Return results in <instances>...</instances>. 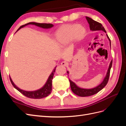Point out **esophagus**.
<instances>
[{
    "instance_id": "esophagus-1",
    "label": "esophagus",
    "mask_w": 126,
    "mask_h": 126,
    "mask_svg": "<svg viewBox=\"0 0 126 126\" xmlns=\"http://www.w3.org/2000/svg\"><path fill=\"white\" fill-rule=\"evenodd\" d=\"M61 64H62V65H63V66H67L68 63L67 62H65V61H64V62H62V63H61Z\"/></svg>"
}]
</instances>
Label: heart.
<instances>
[{
    "label": "heart",
    "mask_w": 126,
    "mask_h": 126,
    "mask_svg": "<svg viewBox=\"0 0 126 126\" xmlns=\"http://www.w3.org/2000/svg\"><path fill=\"white\" fill-rule=\"evenodd\" d=\"M85 28L81 25L75 24L63 25L55 33L57 41L63 46L68 45L72 39L80 40L84 36Z\"/></svg>",
    "instance_id": "b5f03b06"
}]
</instances>
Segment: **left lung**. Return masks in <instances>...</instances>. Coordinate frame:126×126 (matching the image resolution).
<instances>
[{
  "label": "left lung",
  "instance_id": "left-lung-1",
  "mask_svg": "<svg viewBox=\"0 0 126 126\" xmlns=\"http://www.w3.org/2000/svg\"><path fill=\"white\" fill-rule=\"evenodd\" d=\"M86 19L89 24V27L91 30L92 31H95V30H102L105 32H106V31L105 30L104 27L102 25L96 21H94L93 19L91 18H89L88 17H86ZM107 36L108 39L110 41V45L111 47V42H110V39L109 38L107 34H106ZM112 60L111 61V62L110 63L109 67L108 68V70L107 73L106 77L105 78L104 81H103L97 87L94 88L92 89H83L81 88L78 87L75 83L72 82L71 80L69 79L70 85L71 89L72 92H73L75 94L77 95L80 97H87V96H90L98 93L99 91H100L101 89H102L104 88L107 84V83L109 80V76H110V72L111 68L112 67ZM67 73L69 74V72L67 71Z\"/></svg>",
  "mask_w": 126,
  "mask_h": 126
}]
</instances>
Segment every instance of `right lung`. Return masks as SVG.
Returning <instances> with one entry per match:
<instances>
[{"label":"right lung","instance_id":"obj_1","mask_svg":"<svg viewBox=\"0 0 126 126\" xmlns=\"http://www.w3.org/2000/svg\"><path fill=\"white\" fill-rule=\"evenodd\" d=\"M28 25H35L39 27L46 28V29L50 28L54 26V25L52 24H41V23H37V22H29V23L26 24L25 25L21 26L18 29L17 32L18 30H19L20 28L24 27ZM55 70H56V67L55 68L54 70H53L51 75L49 76L46 83V84L44 86V87L43 88H41V89L36 91H27L21 90L19 88H18L14 84L10 77V80L11 82V84L13 85V86L15 88L19 91V92L21 93L22 94H24L26 97L30 98H32V99L43 98L48 96V95L51 93V91L52 90V80L53 77H54V72H55Z\"/></svg>","mask_w":126,"mask_h":126}]
</instances>
